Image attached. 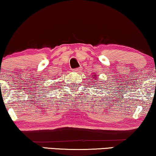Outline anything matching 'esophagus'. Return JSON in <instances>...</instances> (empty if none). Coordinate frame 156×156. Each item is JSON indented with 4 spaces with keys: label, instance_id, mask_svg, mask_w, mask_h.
<instances>
[{
    "label": "esophagus",
    "instance_id": "esophagus-1",
    "mask_svg": "<svg viewBox=\"0 0 156 156\" xmlns=\"http://www.w3.org/2000/svg\"><path fill=\"white\" fill-rule=\"evenodd\" d=\"M81 70H82V68L78 67V68H76V69H73V72H80Z\"/></svg>",
    "mask_w": 156,
    "mask_h": 156
}]
</instances>
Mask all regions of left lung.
<instances>
[{"label": "left lung", "instance_id": "left-lung-1", "mask_svg": "<svg viewBox=\"0 0 156 156\" xmlns=\"http://www.w3.org/2000/svg\"><path fill=\"white\" fill-rule=\"evenodd\" d=\"M97 75H93V76H92V78L94 79V80H95V79H97Z\"/></svg>", "mask_w": 156, "mask_h": 156}]
</instances>
